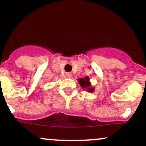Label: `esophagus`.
I'll return each mask as SVG.
<instances>
[{
  "label": "esophagus",
  "instance_id": "1",
  "mask_svg": "<svg viewBox=\"0 0 146 146\" xmlns=\"http://www.w3.org/2000/svg\"><path fill=\"white\" fill-rule=\"evenodd\" d=\"M66 77L68 78H72V74H71V73H66Z\"/></svg>",
  "mask_w": 146,
  "mask_h": 146
}]
</instances>
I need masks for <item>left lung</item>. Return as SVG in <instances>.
<instances>
[{"mask_svg":"<svg viewBox=\"0 0 146 146\" xmlns=\"http://www.w3.org/2000/svg\"><path fill=\"white\" fill-rule=\"evenodd\" d=\"M78 81L79 85L81 86V88L86 90L88 92H93L95 90L93 87H91V82L90 81V78L88 76H85L84 78H82L78 79Z\"/></svg>","mask_w":146,"mask_h":146,"instance_id":"1","label":"left lung"}]
</instances>
